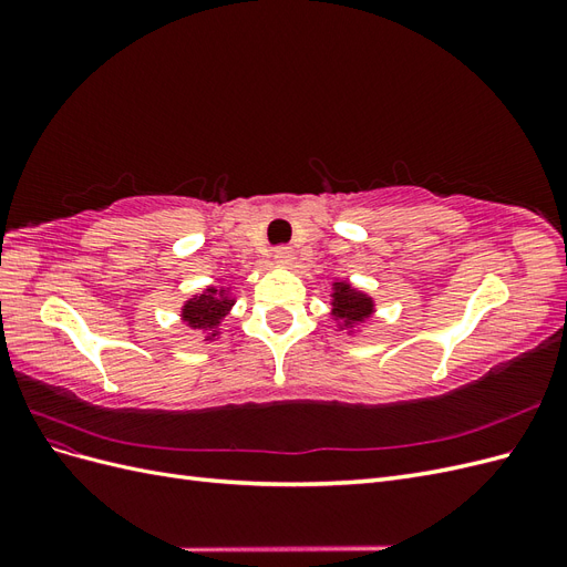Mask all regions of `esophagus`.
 <instances>
[{"label":"esophagus","instance_id":"obj_1","mask_svg":"<svg viewBox=\"0 0 567 567\" xmlns=\"http://www.w3.org/2000/svg\"><path fill=\"white\" fill-rule=\"evenodd\" d=\"M274 260H277V265H290L293 262V250H290L288 246H279L277 250H274Z\"/></svg>","mask_w":567,"mask_h":567}]
</instances>
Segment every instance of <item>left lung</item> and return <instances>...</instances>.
Here are the masks:
<instances>
[{"mask_svg":"<svg viewBox=\"0 0 567 567\" xmlns=\"http://www.w3.org/2000/svg\"><path fill=\"white\" fill-rule=\"evenodd\" d=\"M375 312V302L364 290L354 288L350 281H333L331 284V317L338 331H348L354 336L367 319Z\"/></svg>","mask_w":567,"mask_h":567,"instance_id":"obj_1","label":"left lung"}]
</instances>
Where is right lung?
I'll return each mask as SVG.
<instances>
[{
	"instance_id": "obj_1",
	"label": "right lung",
	"mask_w": 567,
	"mask_h": 567,
	"mask_svg": "<svg viewBox=\"0 0 567 567\" xmlns=\"http://www.w3.org/2000/svg\"><path fill=\"white\" fill-rule=\"evenodd\" d=\"M236 298L231 296L229 286H205L200 293L188 298L182 305V321L188 329L205 333V342L219 338V326L231 312Z\"/></svg>"
}]
</instances>
